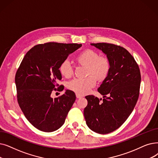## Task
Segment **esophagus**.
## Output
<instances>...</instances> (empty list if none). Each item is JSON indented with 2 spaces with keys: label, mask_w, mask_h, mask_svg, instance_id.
I'll return each mask as SVG.
<instances>
[{
  "label": "esophagus",
  "mask_w": 158,
  "mask_h": 158,
  "mask_svg": "<svg viewBox=\"0 0 158 158\" xmlns=\"http://www.w3.org/2000/svg\"><path fill=\"white\" fill-rule=\"evenodd\" d=\"M76 98L77 99H79V98H82V95H81L80 94H76Z\"/></svg>",
  "instance_id": "1"
}]
</instances>
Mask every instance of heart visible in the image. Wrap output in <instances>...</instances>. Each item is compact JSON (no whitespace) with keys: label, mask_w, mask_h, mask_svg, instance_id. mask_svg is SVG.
<instances>
[{"label":"heart","mask_w":158,"mask_h":158,"mask_svg":"<svg viewBox=\"0 0 158 158\" xmlns=\"http://www.w3.org/2000/svg\"><path fill=\"white\" fill-rule=\"evenodd\" d=\"M75 60L78 64L86 66V75H88L83 79H75L68 84V88L76 94H86L95 85L96 79L99 81H104L110 72V60L106 57L99 56L94 50H83L77 55ZM59 71L66 78H70L73 75V68L67 60L60 64Z\"/></svg>","instance_id":"b5f03b06"}]
</instances>
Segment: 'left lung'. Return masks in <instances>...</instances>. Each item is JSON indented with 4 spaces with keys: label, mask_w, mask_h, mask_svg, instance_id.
Listing matches in <instances>:
<instances>
[{
    "label": "left lung",
    "mask_w": 158,
    "mask_h": 158,
    "mask_svg": "<svg viewBox=\"0 0 158 158\" xmlns=\"http://www.w3.org/2000/svg\"><path fill=\"white\" fill-rule=\"evenodd\" d=\"M91 44L106 55L111 70L98 90L103 95L102 101L93 95L85 97L84 116L94 132L106 134L119 128L133 111L139 95L141 73L133 56L123 47L106 43Z\"/></svg>",
    "instance_id": "left-lung-1"
}]
</instances>
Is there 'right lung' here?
I'll return each mask as SVG.
<instances>
[{"label":"right lung","mask_w":158,"mask_h":158,"mask_svg":"<svg viewBox=\"0 0 158 158\" xmlns=\"http://www.w3.org/2000/svg\"><path fill=\"white\" fill-rule=\"evenodd\" d=\"M81 46L53 42L37 44L26 53L17 69L15 81L19 105L26 118L41 131L59 129L74 103L76 96L72 90H66L56 98H52L51 94L63 90L64 86L57 83L62 78L60 65Z\"/></svg>","instance_id":"1"}]
</instances>
